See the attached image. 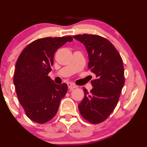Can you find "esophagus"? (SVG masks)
Wrapping results in <instances>:
<instances>
[{"mask_svg":"<svg viewBox=\"0 0 147 147\" xmlns=\"http://www.w3.org/2000/svg\"><path fill=\"white\" fill-rule=\"evenodd\" d=\"M67 84H68V88L70 89V90H72V89H74V88H77V86H76L75 84H72V83H70V82H69V83H68Z\"/></svg>","mask_w":147,"mask_h":147,"instance_id":"1","label":"esophagus"}]
</instances>
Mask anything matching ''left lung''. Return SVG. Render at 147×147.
Here are the masks:
<instances>
[{"instance_id":"left-lung-1","label":"left lung","mask_w":147,"mask_h":147,"mask_svg":"<svg viewBox=\"0 0 147 147\" xmlns=\"http://www.w3.org/2000/svg\"><path fill=\"white\" fill-rule=\"evenodd\" d=\"M74 38L84 45L88 55V67L96 75L92 89L84 97L79 110L84 119L99 124L109 117L117 106L124 84V70L120 55L109 40L99 35H76Z\"/></svg>"}]
</instances>
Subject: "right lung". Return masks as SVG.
Returning a JSON list of instances; mask_svg holds the SVG:
<instances>
[{
	"instance_id": "obj_1",
	"label": "right lung",
	"mask_w": 147,
	"mask_h": 147,
	"mask_svg": "<svg viewBox=\"0 0 147 147\" xmlns=\"http://www.w3.org/2000/svg\"><path fill=\"white\" fill-rule=\"evenodd\" d=\"M72 37H47L27 45L15 66L14 84L20 104L33 122L44 124L55 116L66 94V84L58 85L48 77L54 55Z\"/></svg>"
}]
</instances>
